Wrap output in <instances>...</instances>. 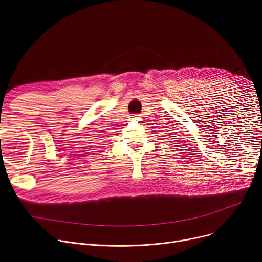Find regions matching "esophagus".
Returning a JSON list of instances; mask_svg holds the SVG:
<instances>
[{"label":"esophagus","instance_id":"esophagus-1","mask_svg":"<svg viewBox=\"0 0 262 262\" xmlns=\"http://www.w3.org/2000/svg\"><path fill=\"white\" fill-rule=\"evenodd\" d=\"M133 120H140V116H133Z\"/></svg>","mask_w":262,"mask_h":262}]
</instances>
